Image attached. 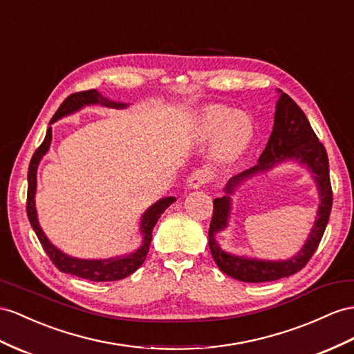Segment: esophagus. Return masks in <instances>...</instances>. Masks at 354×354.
Wrapping results in <instances>:
<instances>
[{"mask_svg": "<svg viewBox=\"0 0 354 354\" xmlns=\"http://www.w3.org/2000/svg\"><path fill=\"white\" fill-rule=\"evenodd\" d=\"M212 180V171L207 167L196 169L188 178V187L189 188H201Z\"/></svg>", "mask_w": 354, "mask_h": 354, "instance_id": "34e87169", "label": "esophagus"}]
</instances>
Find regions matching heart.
Here are the masks:
<instances>
[{"label": "heart", "instance_id": "obj_1", "mask_svg": "<svg viewBox=\"0 0 354 354\" xmlns=\"http://www.w3.org/2000/svg\"><path fill=\"white\" fill-rule=\"evenodd\" d=\"M201 131L206 138L220 131L216 151L223 157H233L248 145L252 127L243 113H233L225 106H211L201 116Z\"/></svg>", "mask_w": 354, "mask_h": 354}]
</instances>
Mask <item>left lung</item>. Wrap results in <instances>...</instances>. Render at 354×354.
Here are the masks:
<instances>
[{
    "label": "left lung",
    "instance_id": "8db88e82",
    "mask_svg": "<svg viewBox=\"0 0 354 354\" xmlns=\"http://www.w3.org/2000/svg\"><path fill=\"white\" fill-rule=\"evenodd\" d=\"M284 159H297L306 164L315 175L321 192V206L317 212V218L304 248L298 253L297 257L284 262H263L232 257L224 253L214 241V233L227 225L230 213L228 194L243 178L267 169ZM224 189L227 196L218 197L214 201V215L209 225V233H207L211 254L216 266L224 274L234 279L243 281V283H266V281H275L293 275L306 266L308 261L314 256L315 250L319 248L332 209L333 196L329 178V158L323 143L315 136L310 121L306 120L304 111L286 93H281L279 95L274 130H272L269 142L263 153L260 156L259 162L248 170H243L242 174L233 176Z\"/></svg>",
    "mask_w": 354,
    "mask_h": 354
}]
</instances>
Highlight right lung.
Returning a JSON list of instances; mask_svg holds the SVG:
<instances>
[{
	"label": "right lung",
	"mask_w": 354,
	"mask_h": 354,
	"mask_svg": "<svg viewBox=\"0 0 354 354\" xmlns=\"http://www.w3.org/2000/svg\"><path fill=\"white\" fill-rule=\"evenodd\" d=\"M100 103L106 107H113V109H124L127 107L125 103H116L103 97L95 89L89 91H80V93L70 94L64 102L61 103L58 111L53 115L50 120V124L55 122L59 118L66 116L68 113H73L79 111L80 107L85 104H95ZM52 140V130L50 127L46 131V138L41 142L40 147L35 149L34 156L30 161L28 167V194H26V215H28V220L31 223V227L37 234V238L41 243L43 250L46 251L50 261L55 265L61 272L70 275H76L79 278L89 279V281H97V283H102V281H118L125 277L131 275L136 269H139L142 263L148 256V251L151 247V239H152V229L153 225L157 224L161 214L165 212L167 207L174 203L176 198L175 197H165L153 203L149 209L143 214L140 232L143 234V242L142 247L133 252L130 256L125 257H116V259H109V260H80L75 257H68L64 252H61L58 248H55L52 243L44 236V233L37 221V212H35V205H34V194H35V185H37V180H35V175H37V166L44 153L48 152Z\"/></svg>",
	"instance_id": "obj_1"
}]
</instances>
